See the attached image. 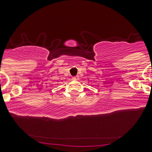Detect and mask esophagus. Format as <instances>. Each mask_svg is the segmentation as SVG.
I'll use <instances>...</instances> for the list:
<instances>
[{
    "instance_id": "1",
    "label": "esophagus",
    "mask_w": 152,
    "mask_h": 152,
    "mask_svg": "<svg viewBox=\"0 0 152 152\" xmlns=\"http://www.w3.org/2000/svg\"><path fill=\"white\" fill-rule=\"evenodd\" d=\"M73 80H79V76H73Z\"/></svg>"
}]
</instances>
